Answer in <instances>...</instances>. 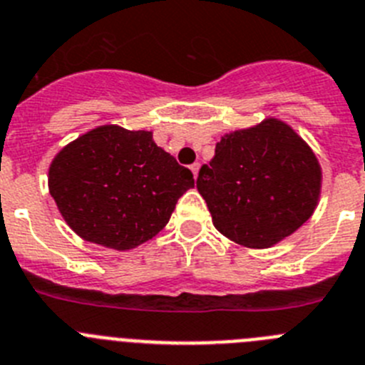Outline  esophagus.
Here are the masks:
<instances>
[{
    "label": "esophagus",
    "instance_id": "esophagus-1",
    "mask_svg": "<svg viewBox=\"0 0 365 365\" xmlns=\"http://www.w3.org/2000/svg\"><path fill=\"white\" fill-rule=\"evenodd\" d=\"M190 170H192V176H195V178H198V173H200V163H192V165H190Z\"/></svg>",
    "mask_w": 365,
    "mask_h": 365
}]
</instances>
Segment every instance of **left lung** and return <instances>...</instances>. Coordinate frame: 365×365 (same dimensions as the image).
Returning a JSON list of instances; mask_svg holds the SVG:
<instances>
[{
  "label": "left lung",
  "instance_id": "8db88e82",
  "mask_svg": "<svg viewBox=\"0 0 365 365\" xmlns=\"http://www.w3.org/2000/svg\"><path fill=\"white\" fill-rule=\"evenodd\" d=\"M196 187L225 238L269 249L311 218L320 200L322 167L293 127L267 116L223 134Z\"/></svg>",
  "mask_w": 365,
  "mask_h": 365
}]
</instances>
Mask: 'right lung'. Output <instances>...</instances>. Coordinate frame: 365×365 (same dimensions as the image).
Instances as JSON below:
<instances>
[{
	"label": "right lung",
	"instance_id": "add662e5",
	"mask_svg": "<svg viewBox=\"0 0 365 365\" xmlns=\"http://www.w3.org/2000/svg\"><path fill=\"white\" fill-rule=\"evenodd\" d=\"M192 173L150 130L100 125L72 140L48 165V192L68 227L91 244L130 251L158 235Z\"/></svg>",
	"mask_w": 365,
	"mask_h": 365
}]
</instances>
